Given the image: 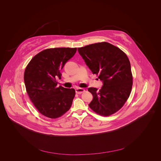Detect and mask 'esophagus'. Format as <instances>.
<instances>
[{
	"instance_id": "obj_1",
	"label": "esophagus",
	"mask_w": 161,
	"mask_h": 161,
	"mask_svg": "<svg viewBox=\"0 0 161 161\" xmlns=\"http://www.w3.org/2000/svg\"><path fill=\"white\" fill-rule=\"evenodd\" d=\"M75 92L77 94H81L85 92V90L83 88H77L75 89Z\"/></svg>"
}]
</instances>
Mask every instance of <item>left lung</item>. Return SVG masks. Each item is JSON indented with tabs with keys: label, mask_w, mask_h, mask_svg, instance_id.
I'll use <instances>...</instances> for the list:
<instances>
[{
	"label": "left lung",
	"mask_w": 161,
	"mask_h": 161,
	"mask_svg": "<svg viewBox=\"0 0 161 161\" xmlns=\"http://www.w3.org/2000/svg\"><path fill=\"white\" fill-rule=\"evenodd\" d=\"M78 53L103 86L100 90L88 88L93 100L90 108L103 116H109L122 108L132 91L133 77L129 59L117 47L106 42L78 48Z\"/></svg>",
	"instance_id": "obj_1"
}]
</instances>
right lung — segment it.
Wrapping results in <instances>:
<instances>
[{"label": "right lung", "mask_w": 161, "mask_h": 161, "mask_svg": "<svg viewBox=\"0 0 161 161\" xmlns=\"http://www.w3.org/2000/svg\"><path fill=\"white\" fill-rule=\"evenodd\" d=\"M77 51V48L44 49L30 61L25 68L24 82L31 101L46 117L57 119L69 110L75 94L74 88L57 86L60 71Z\"/></svg>", "instance_id": "1"}]
</instances>
